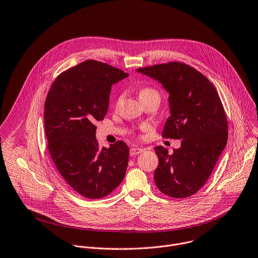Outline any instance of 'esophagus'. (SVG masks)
<instances>
[{"instance_id": "34e87169", "label": "esophagus", "mask_w": 258, "mask_h": 258, "mask_svg": "<svg viewBox=\"0 0 258 258\" xmlns=\"http://www.w3.org/2000/svg\"><path fill=\"white\" fill-rule=\"evenodd\" d=\"M143 151H144V149L134 147V148H131V150H130V154H131V156H136V155H139L140 153H142Z\"/></svg>"}]
</instances>
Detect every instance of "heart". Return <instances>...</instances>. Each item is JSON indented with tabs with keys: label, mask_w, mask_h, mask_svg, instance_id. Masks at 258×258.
<instances>
[{
	"label": "heart",
	"mask_w": 258,
	"mask_h": 258,
	"mask_svg": "<svg viewBox=\"0 0 258 258\" xmlns=\"http://www.w3.org/2000/svg\"><path fill=\"white\" fill-rule=\"evenodd\" d=\"M152 97H158L160 98V95H159V92L154 89V88H151V87H145L143 89H141L140 91V98L141 100H145V99H148V98H152ZM123 98V95L120 94L117 96V99H116V105H118V103L122 100Z\"/></svg>",
	"instance_id": "1"
}]
</instances>
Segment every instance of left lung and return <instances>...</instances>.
I'll return each instance as SVG.
<instances>
[{
  "label": "left lung",
  "instance_id": "1",
  "mask_svg": "<svg viewBox=\"0 0 258 258\" xmlns=\"http://www.w3.org/2000/svg\"><path fill=\"white\" fill-rule=\"evenodd\" d=\"M137 71L157 80L169 93L170 116L162 137L181 140V147L171 154L162 146L155 148V183L168 197L188 198L207 182L227 145L228 122L220 96L208 78L182 62Z\"/></svg>",
  "mask_w": 258,
  "mask_h": 258
}]
</instances>
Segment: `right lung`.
<instances>
[{
	"label": "right lung",
	"mask_w": 258,
	"mask_h": 258,
	"mask_svg": "<svg viewBox=\"0 0 258 258\" xmlns=\"http://www.w3.org/2000/svg\"><path fill=\"white\" fill-rule=\"evenodd\" d=\"M128 75L88 59L57 76L44 103V128L51 159L66 182L84 198L108 196L124 178L127 145L100 148L95 121L107 113L111 86Z\"/></svg>",
	"instance_id": "add662e5"
}]
</instances>
